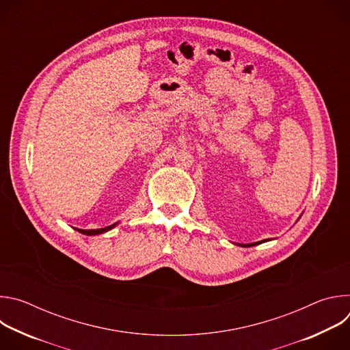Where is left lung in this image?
<instances>
[{
  "mask_svg": "<svg viewBox=\"0 0 350 350\" xmlns=\"http://www.w3.org/2000/svg\"><path fill=\"white\" fill-rule=\"evenodd\" d=\"M267 239H265V241H259V242H254V243H238V245H241V246H243V247H247V246H255V245H259V243H262V242H266Z\"/></svg>",
  "mask_w": 350,
  "mask_h": 350,
  "instance_id": "8db88e82",
  "label": "left lung"
}]
</instances>
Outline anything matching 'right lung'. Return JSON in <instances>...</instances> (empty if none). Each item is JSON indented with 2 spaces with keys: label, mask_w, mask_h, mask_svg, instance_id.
Masks as SVG:
<instances>
[{
  "label": "right lung",
  "mask_w": 350,
  "mask_h": 350,
  "mask_svg": "<svg viewBox=\"0 0 350 350\" xmlns=\"http://www.w3.org/2000/svg\"><path fill=\"white\" fill-rule=\"evenodd\" d=\"M116 224H118V223H115V224H112V226H108V227H105V228H96V230H80V228H76V230H77L79 232L84 234V235H98V234H104V232L112 230Z\"/></svg>",
  "instance_id": "right-lung-1"
}]
</instances>
